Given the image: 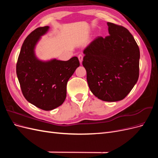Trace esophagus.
I'll return each instance as SVG.
<instances>
[{"instance_id": "esophagus-1", "label": "esophagus", "mask_w": 158, "mask_h": 158, "mask_svg": "<svg viewBox=\"0 0 158 158\" xmlns=\"http://www.w3.org/2000/svg\"><path fill=\"white\" fill-rule=\"evenodd\" d=\"M78 60H79V61H80V64H81V63H82V60H83V55H82V54H80V55L78 56Z\"/></svg>"}]
</instances>
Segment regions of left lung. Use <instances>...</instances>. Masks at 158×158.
<instances>
[{"label": "left lung", "mask_w": 158, "mask_h": 158, "mask_svg": "<svg viewBox=\"0 0 158 158\" xmlns=\"http://www.w3.org/2000/svg\"><path fill=\"white\" fill-rule=\"evenodd\" d=\"M107 23L109 35L98 37L85 47L82 64L92 94L114 102L125 98L137 82L140 50L127 28Z\"/></svg>", "instance_id": "8db88e82"}]
</instances>
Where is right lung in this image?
Segmentation results:
<instances>
[{
    "label": "right lung",
    "mask_w": 158,
    "mask_h": 158,
    "mask_svg": "<svg viewBox=\"0 0 158 158\" xmlns=\"http://www.w3.org/2000/svg\"><path fill=\"white\" fill-rule=\"evenodd\" d=\"M49 30V26L38 27L26 38L16 64L23 96L28 102L45 111H51L63 103L66 84L80 66L76 56L66 61L56 59L45 61L37 58L36 45Z\"/></svg>",
    "instance_id": "add662e5"
}]
</instances>
